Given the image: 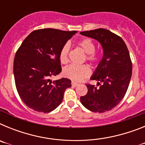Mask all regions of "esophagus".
<instances>
[{
	"label": "esophagus",
	"instance_id": "esophagus-1",
	"mask_svg": "<svg viewBox=\"0 0 145 145\" xmlns=\"http://www.w3.org/2000/svg\"><path fill=\"white\" fill-rule=\"evenodd\" d=\"M78 85L79 84H77V83H75V82H72V86L73 87H76V86H78Z\"/></svg>",
	"mask_w": 145,
	"mask_h": 145
}]
</instances>
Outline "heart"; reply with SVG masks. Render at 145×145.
Segmentation results:
<instances>
[{
  "mask_svg": "<svg viewBox=\"0 0 145 145\" xmlns=\"http://www.w3.org/2000/svg\"><path fill=\"white\" fill-rule=\"evenodd\" d=\"M78 46L86 54V59L88 61L95 63L99 60L98 54L95 53L96 46L90 38H84L78 42ZM70 50V45L68 43H65L61 48L59 53V59L61 63H67L69 59V53ZM91 69L88 65H71L66 67L63 70V75L66 78L73 80L80 81L91 75Z\"/></svg>",
  "mask_w": 145,
  "mask_h": 145,
  "instance_id": "b5f03b06",
  "label": "heart"
}]
</instances>
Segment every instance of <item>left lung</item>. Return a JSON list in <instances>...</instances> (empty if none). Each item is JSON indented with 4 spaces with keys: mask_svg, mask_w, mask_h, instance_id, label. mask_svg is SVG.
<instances>
[{
    "mask_svg": "<svg viewBox=\"0 0 145 145\" xmlns=\"http://www.w3.org/2000/svg\"><path fill=\"white\" fill-rule=\"evenodd\" d=\"M80 34L98 40L103 48V57L91 80H97V88L86 84L88 92L80 97L82 105L89 110H111L122 100L127 91L132 74V63L123 40L108 29L99 28Z\"/></svg>",
    "mask_w": 145,
    "mask_h": 145,
    "instance_id": "left-lung-1",
    "label": "left lung"
}]
</instances>
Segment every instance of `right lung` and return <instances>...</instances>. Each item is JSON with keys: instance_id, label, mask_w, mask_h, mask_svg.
<instances>
[{"instance_id": "right-lung-1", "label": "right lung", "mask_w": 145, "mask_h": 145, "mask_svg": "<svg viewBox=\"0 0 145 145\" xmlns=\"http://www.w3.org/2000/svg\"><path fill=\"white\" fill-rule=\"evenodd\" d=\"M76 31L52 28L36 29L23 40L14 60L16 90L22 102L39 112H49L63 99L68 78L51 80L61 71V48Z\"/></svg>"}]
</instances>
